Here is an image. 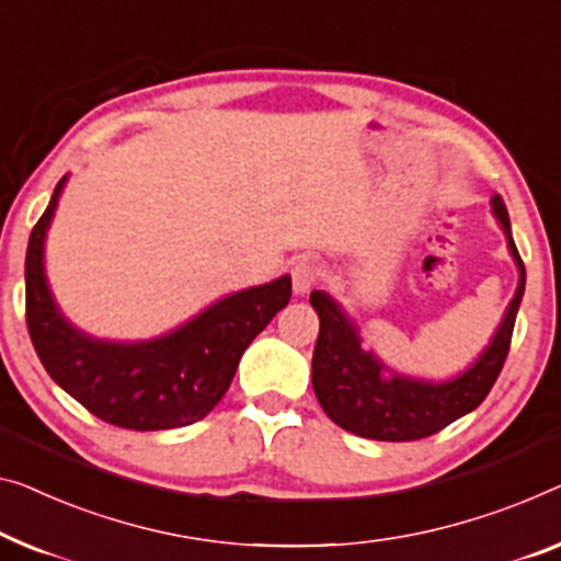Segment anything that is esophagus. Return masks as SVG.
Returning <instances> with one entry per match:
<instances>
[{
  "mask_svg": "<svg viewBox=\"0 0 561 561\" xmlns=\"http://www.w3.org/2000/svg\"><path fill=\"white\" fill-rule=\"evenodd\" d=\"M320 279H322V270L312 262V259L302 256L295 266H291V289H295V295L299 297H305Z\"/></svg>",
  "mask_w": 561,
  "mask_h": 561,
  "instance_id": "esophagus-1",
  "label": "esophagus"
}]
</instances>
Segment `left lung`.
<instances>
[{"instance_id": "1", "label": "left lung", "mask_w": 561, "mask_h": 561, "mask_svg": "<svg viewBox=\"0 0 561 561\" xmlns=\"http://www.w3.org/2000/svg\"><path fill=\"white\" fill-rule=\"evenodd\" d=\"M491 206L508 239V252L519 266V287L489 347L456 378L433 382L390 373L370 350H363L357 324L342 312V307L328 291L314 289L309 295V302L320 314V334H317L312 355V388L322 411L340 428L373 440H417L433 436L461 415L471 413L494 388L501 367L506 363L508 347H512L526 272L512 239L504 201L494 196Z\"/></svg>"}]
</instances>
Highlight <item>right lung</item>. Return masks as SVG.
<instances>
[{"label": "right lung", "mask_w": 561, "mask_h": 561, "mask_svg": "<svg viewBox=\"0 0 561 561\" xmlns=\"http://www.w3.org/2000/svg\"><path fill=\"white\" fill-rule=\"evenodd\" d=\"M67 175L30 233L24 284L27 330L57 386L100 421L130 431H169L201 421L229 390L241 355L287 307L291 279L229 295L181 328L144 342L98 340L67 320L45 277V237Z\"/></svg>", "instance_id": "add662e5"}]
</instances>
